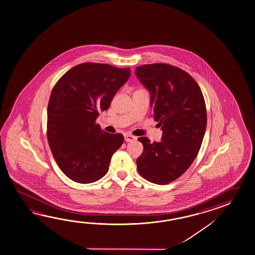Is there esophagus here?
I'll return each mask as SVG.
<instances>
[{"label":"esophagus","instance_id":"1","mask_svg":"<svg viewBox=\"0 0 255 255\" xmlns=\"http://www.w3.org/2000/svg\"><path fill=\"white\" fill-rule=\"evenodd\" d=\"M125 141L127 142H130V141H133L136 139V137H134L133 135L130 134V133H125Z\"/></svg>","mask_w":255,"mask_h":255}]
</instances>
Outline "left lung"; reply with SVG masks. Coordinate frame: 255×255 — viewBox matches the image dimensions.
Masks as SVG:
<instances>
[{"instance_id":"8db88e82","label":"left lung","mask_w":255,"mask_h":255,"mask_svg":"<svg viewBox=\"0 0 255 255\" xmlns=\"http://www.w3.org/2000/svg\"><path fill=\"white\" fill-rule=\"evenodd\" d=\"M135 74L150 93L154 120L163 131L160 142L138 139L143 145L138 172L149 182L166 185L197 158L207 128L206 103L196 80L179 67L148 64L136 67Z\"/></svg>"}]
</instances>
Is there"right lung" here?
I'll list each match as a JSON object with an SVG mask.
<instances>
[{
    "label": "right lung",
    "instance_id": "right-lung-1",
    "mask_svg": "<svg viewBox=\"0 0 255 255\" xmlns=\"http://www.w3.org/2000/svg\"><path fill=\"white\" fill-rule=\"evenodd\" d=\"M130 75L129 67L82 63L54 86L48 105V145L59 168L73 181L96 182L107 173L124 135L106 132L96 120Z\"/></svg>",
    "mask_w": 255,
    "mask_h": 255
}]
</instances>
